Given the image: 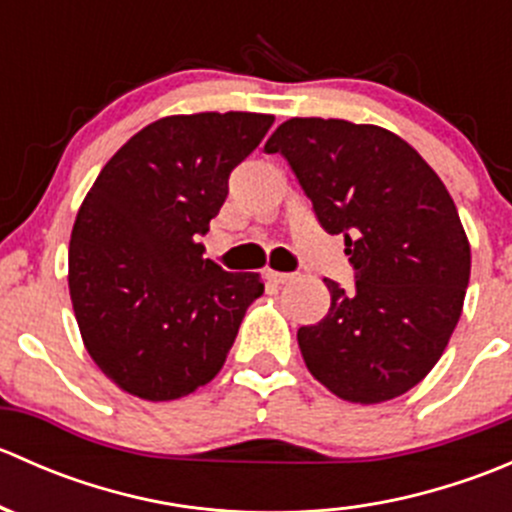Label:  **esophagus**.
Instances as JSON below:
<instances>
[{
  "instance_id": "34e87169",
  "label": "esophagus",
  "mask_w": 512,
  "mask_h": 512,
  "mask_svg": "<svg viewBox=\"0 0 512 512\" xmlns=\"http://www.w3.org/2000/svg\"><path fill=\"white\" fill-rule=\"evenodd\" d=\"M265 277L267 282H272V285H287V282L292 280V275H287V272H275V270H267Z\"/></svg>"
}]
</instances>
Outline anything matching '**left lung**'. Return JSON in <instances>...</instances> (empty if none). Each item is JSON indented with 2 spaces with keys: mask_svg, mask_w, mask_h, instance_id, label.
Wrapping results in <instances>:
<instances>
[{
  "mask_svg": "<svg viewBox=\"0 0 512 512\" xmlns=\"http://www.w3.org/2000/svg\"><path fill=\"white\" fill-rule=\"evenodd\" d=\"M265 151L287 160L317 223L344 235L354 270L352 289L324 277L327 317L299 327L307 369L354 404L406 394L441 359L471 277L446 185L399 136L339 118H289Z\"/></svg>",
  "mask_w": 512,
  "mask_h": 512,
  "instance_id": "8db88e82",
  "label": "left lung"
}]
</instances>
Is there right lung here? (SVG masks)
Wrapping results in <instances>:
<instances>
[{
  "label": "right lung",
  "instance_id": "right-lung-1",
  "mask_svg": "<svg viewBox=\"0 0 512 512\" xmlns=\"http://www.w3.org/2000/svg\"><path fill=\"white\" fill-rule=\"evenodd\" d=\"M275 116L193 113L138 131L98 173L69 242V292L91 359L123 391L173 401L225 364L257 272H225L200 237L230 173Z\"/></svg>",
  "mask_w": 512,
  "mask_h": 512
}]
</instances>
